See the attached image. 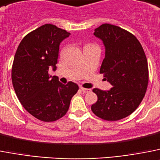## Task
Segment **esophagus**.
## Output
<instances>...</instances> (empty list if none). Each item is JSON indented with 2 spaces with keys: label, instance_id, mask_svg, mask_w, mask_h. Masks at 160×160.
I'll return each mask as SVG.
<instances>
[{
  "label": "esophagus",
  "instance_id": "esophagus-1",
  "mask_svg": "<svg viewBox=\"0 0 160 160\" xmlns=\"http://www.w3.org/2000/svg\"><path fill=\"white\" fill-rule=\"evenodd\" d=\"M80 90H81L82 92H84V93H87V92H90L92 91L91 89H89V88H83V87H80Z\"/></svg>",
  "mask_w": 160,
  "mask_h": 160
}]
</instances>
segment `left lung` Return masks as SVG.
Listing matches in <instances>:
<instances>
[{"label":"left lung","instance_id":"8db88e82","mask_svg":"<svg viewBox=\"0 0 160 160\" xmlns=\"http://www.w3.org/2000/svg\"><path fill=\"white\" fill-rule=\"evenodd\" d=\"M93 34L105 46L100 73L112 88L92 90L97 101L91 109L104 120H120L131 114L145 96L149 80L147 57L135 36L118 26L102 24Z\"/></svg>","mask_w":160,"mask_h":160}]
</instances>
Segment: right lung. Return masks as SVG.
<instances>
[{
    "mask_svg": "<svg viewBox=\"0 0 160 160\" xmlns=\"http://www.w3.org/2000/svg\"><path fill=\"white\" fill-rule=\"evenodd\" d=\"M70 33L56 26L45 24L26 35L19 44L12 68V82L16 95L27 112L42 122H54L68 112L78 85L63 84L56 70L59 44Z\"/></svg>",
    "mask_w": 160,
    "mask_h": 160,
    "instance_id": "obj_1",
    "label": "right lung"
}]
</instances>
